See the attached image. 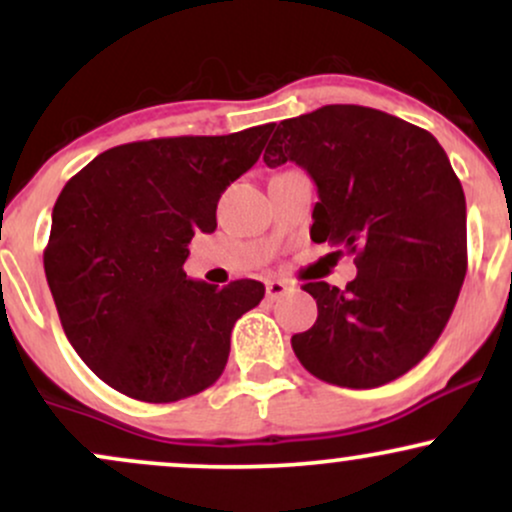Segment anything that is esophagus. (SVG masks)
<instances>
[{
    "instance_id": "1",
    "label": "esophagus",
    "mask_w": 512,
    "mask_h": 512,
    "mask_svg": "<svg viewBox=\"0 0 512 512\" xmlns=\"http://www.w3.org/2000/svg\"><path fill=\"white\" fill-rule=\"evenodd\" d=\"M291 289H293V286L289 284V281L269 279L267 281V298H269V301H276V298H281L286 291H291Z\"/></svg>"
}]
</instances>
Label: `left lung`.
Masks as SVG:
<instances>
[{"label": "left lung", "instance_id": "1", "mask_svg": "<svg viewBox=\"0 0 512 512\" xmlns=\"http://www.w3.org/2000/svg\"><path fill=\"white\" fill-rule=\"evenodd\" d=\"M264 163L308 170L320 202L310 238L354 255L356 279L308 281L317 320L298 361L330 385L368 390L424 358L467 274L460 178L431 132L363 105H325L272 125Z\"/></svg>", "mask_w": 512, "mask_h": 512}]
</instances>
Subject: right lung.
<instances>
[{
	"instance_id": "add662e5",
	"label": "right lung",
	"mask_w": 512,
	"mask_h": 512,
	"mask_svg": "<svg viewBox=\"0 0 512 512\" xmlns=\"http://www.w3.org/2000/svg\"><path fill=\"white\" fill-rule=\"evenodd\" d=\"M269 125L226 137L115 146L64 185L45 276L62 330L103 383L139 402L192 397L219 380L231 330L264 284L187 279V245L216 228V204L250 170Z\"/></svg>"
}]
</instances>
